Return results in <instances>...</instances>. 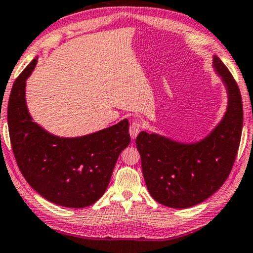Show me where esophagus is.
Segmentation results:
<instances>
[{"instance_id": "1", "label": "esophagus", "mask_w": 253, "mask_h": 253, "mask_svg": "<svg viewBox=\"0 0 253 253\" xmlns=\"http://www.w3.org/2000/svg\"><path fill=\"white\" fill-rule=\"evenodd\" d=\"M141 127H142V123H141V121H139V120H134V121L131 123L129 132H130V135L132 139H135V137L138 135L140 130H141Z\"/></svg>"}]
</instances>
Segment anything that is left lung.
I'll use <instances>...</instances> for the list:
<instances>
[{"label": "left lung", "mask_w": 253, "mask_h": 253, "mask_svg": "<svg viewBox=\"0 0 253 253\" xmlns=\"http://www.w3.org/2000/svg\"><path fill=\"white\" fill-rule=\"evenodd\" d=\"M212 65L226 86L228 104L223 120L207 137L181 143L141 131L135 139L147 189L167 207L188 208L208 199L227 180L235 162L243 126L242 97L219 57L213 56Z\"/></svg>", "instance_id": "obj_1"}]
</instances>
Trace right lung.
Listing matches in <instances>:
<instances>
[{
    "label": "right lung",
    "instance_id": "1",
    "mask_svg": "<svg viewBox=\"0 0 253 253\" xmlns=\"http://www.w3.org/2000/svg\"><path fill=\"white\" fill-rule=\"evenodd\" d=\"M34 59L15 79L7 104L11 146L29 185L50 203L68 208L95 204L110 183L116 161L129 146V121L77 138H61L33 121L26 104V80Z\"/></svg>",
    "mask_w": 253,
    "mask_h": 253
}]
</instances>
